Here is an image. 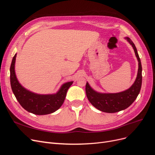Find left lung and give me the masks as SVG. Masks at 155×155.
<instances>
[{
  "instance_id": "obj_1",
  "label": "left lung",
  "mask_w": 155,
  "mask_h": 155,
  "mask_svg": "<svg viewBox=\"0 0 155 155\" xmlns=\"http://www.w3.org/2000/svg\"><path fill=\"white\" fill-rule=\"evenodd\" d=\"M125 39L133 46L138 61L137 77L132 86L127 90L118 93H101L94 90L88 82L86 84L85 91L88 101L97 109L102 112L114 113L127 109L137 99L141 89L142 82L141 61L133 42L128 37H125Z\"/></svg>"
}]
</instances>
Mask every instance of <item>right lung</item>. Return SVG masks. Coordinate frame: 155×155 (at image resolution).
Listing matches in <instances>:
<instances>
[{"instance_id": "add662e5", "label": "right lung", "mask_w": 155, "mask_h": 155, "mask_svg": "<svg viewBox=\"0 0 155 155\" xmlns=\"http://www.w3.org/2000/svg\"><path fill=\"white\" fill-rule=\"evenodd\" d=\"M16 56L17 54L13 56L10 66V83L12 91L20 105L28 112L36 115L48 114L58 110L63 105L68 89L73 81L63 84L55 94H39L32 92L22 87L16 77Z\"/></svg>"}]
</instances>
